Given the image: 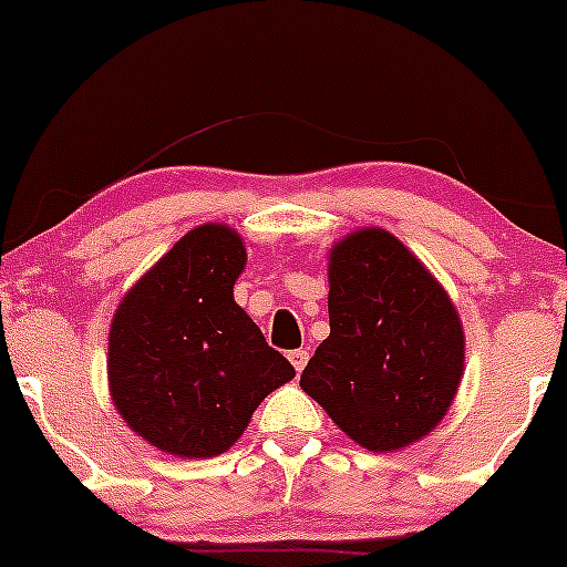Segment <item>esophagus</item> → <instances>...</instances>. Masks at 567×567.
<instances>
[{
  "mask_svg": "<svg viewBox=\"0 0 567 567\" xmlns=\"http://www.w3.org/2000/svg\"><path fill=\"white\" fill-rule=\"evenodd\" d=\"M288 360L292 362V368H296V373H301L306 368V362H309V351L306 349H292L288 354Z\"/></svg>",
  "mask_w": 567,
  "mask_h": 567,
  "instance_id": "obj_1",
  "label": "esophagus"
}]
</instances>
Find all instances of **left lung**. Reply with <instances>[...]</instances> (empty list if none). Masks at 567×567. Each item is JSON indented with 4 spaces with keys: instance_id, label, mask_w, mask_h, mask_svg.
Masks as SVG:
<instances>
[{
    "instance_id": "1",
    "label": "left lung",
    "mask_w": 567,
    "mask_h": 567,
    "mask_svg": "<svg viewBox=\"0 0 567 567\" xmlns=\"http://www.w3.org/2000/svg\"><path fill=\"white\" fill-rule=\"evenodd\" d=\"M330 336L301 389L368 451H400L440 424L464 373V330L447 292L383 229L330 250Z\"/></svg>"
}]
</instances>
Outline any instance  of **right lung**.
I'll use <instances>...</instances> for the list:
<instances>
[{
    "mask_svg": "<svg viewBox=\"0 0 567 567\" xmlns=\"http://www.w3.org/2000/svg\"><path fill=\"white\" fill-rule=\"evenodd\" d=\"M245 245L220 224L192 229L122 298L109 383L127 426L159 451H229L266 394L296 370L234 303Z\"/></svg>",
    "mask_w": 567,
    "mask_h": 567,
    "instance_id": "add662e5",
    "label": "right lung"
}]
</instances>
